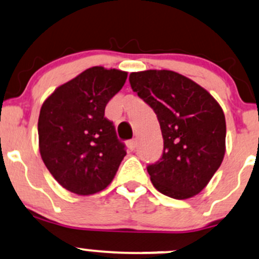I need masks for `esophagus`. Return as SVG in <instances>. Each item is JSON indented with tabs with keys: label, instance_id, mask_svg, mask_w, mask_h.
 Returning a JSON list of instances; mask_svg holds the SVG:
<instances>
[{
	"label": "esophagus",
	"instance_id": "1",
	"mask_svg": "<svg viewBox=\"0 0 259 259\" xmlns=\"http://www.w3.org/2000/svg\"><path fill=\"white\" fill-rule=\"evenodd\" d=\"M136 147H138V140L136 139L130 140V141L127 142V148H129L130 151H135Z\"/></svg>",
	"mask_w": 259,
	"mask_h": 259
}]
</instances>
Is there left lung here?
Wrapping results in <instances>:
<instances>
[{"mask_svg": "<svg viewBox=\"0 0 259 259\" xmlns=\"http://www.w3.org/2000/svg\"><path fill=\"white\" fill-rule=\"evenodd\" d=\"M129 81L156 113L162 130V157L147 165L153 186L177 200L200 194L224 158L222 107L202 86L171 70L132 73Z\"/></svg>", "mask_w": 259, "mask_h": 259, "instance_id": "left-lung-1", "label": "left lung"}]
</instances>
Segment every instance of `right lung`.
Wrapping results in <instances>:
<instances>
[{
	"instance_id": "1",
	"label": "right lung",
	"mask_w": 259,
	"mask_h": 259,
	"mask_svg": "<svg viewBox=\"0 0 259 259\" xmlns=\"http://www.w3.org/2000/svg\"><path fill=\"white\" fill-rule=\"evenodd\" d=\"M126 76L118 69L89 68L56 89L41 107V158L68 191L84 196L102 191L125 157V145L105 117V108Z\"/></svg>"
}]
</instances>
